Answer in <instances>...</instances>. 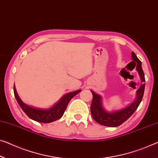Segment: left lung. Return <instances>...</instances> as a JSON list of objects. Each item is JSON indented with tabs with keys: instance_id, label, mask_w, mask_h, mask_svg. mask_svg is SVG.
<instances>
[{
	"instance_id": "obj_1",
	"label": "left lung",
	"mask_w": 158,
	"mask_h": 158,
	"mask_svg": "<svg viewBox=\"0 0 158 158\" xmlns=\"http://www.w3.org/2000/svg\"><path fill=\"white\" fill-rule=\"evenodd\" d=\"M132 59L133 61L137 62V67L136 69L139 73V75L141 78L143 84H141L140 88L137 91V98L133 103L123 110H118V111L114 112L110 114L106 111L102 106V101H101V96L91 91L93 94L92 102L91 104V114L94 120L102 126H109V127H117L124 123L126 120H128L131 116V115L135 111L138 109V106L142 101L143 94L145 90V75L143 71L142 67H141V62L139 59L137 57L135 54L132 52L131 53Z\"/></svg>"
}]
</instances>
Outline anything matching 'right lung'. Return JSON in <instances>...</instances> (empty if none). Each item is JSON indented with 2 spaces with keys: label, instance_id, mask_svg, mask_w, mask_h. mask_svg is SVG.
<instances>
[{
  "label": "right lung",
  "instance_id": "add662e5",
  "mask_svg": "<svg viewBox=\"0 0 158 158\" xmlns=\"http://www.w3.org/2000/svg\"><path fill=\"white\" fill-rule=\"evenodd\" d=\"M13 91L14 95H15V97L17 100L18 104L20 105L21 109L26 114L27 116L30 118L34 120L35 121L44 123H51V122L55 121L56 120L60 119L64 114L66 108H67L69 101L75 95H77V94L81 91V90H78L74 91V92L68 93L63 96L60 102L54 106L52 108L48 110H41L30 107L23 103L20 100V98H19L18 94L16 92L15 85H14Z\"/></svg>",
  "mask_w": 158,
  "mask_h": 158
}]
</instances>
